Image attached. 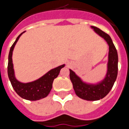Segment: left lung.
<instances>
[{"mask_svg": "<svg viewBox=\"0 0 129 129\" xmlns=\"http://www.w3.org/2000/svg\"><path fill=\"white\" fill-rule=\"evenodd\" d=\"M99 35L104 38L109 45V54L108 63V72L104 81L96 85L83 83L81 78L69 69V77L76 95L87 101H96L103 99L109 93L117 76L118 55L116 48L110 37L105 32L95 26H92Z\"/></svg>", "mask_w": 129, "mask_h": 129, "instance_id": "1", "label": "left lung"}]
</instances>
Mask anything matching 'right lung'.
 I'll use <instances>...</instances> for the list:
<instances>
[{
	"label": "right lung",
	"instance_id": "1",
	"mask_svg": "<svg viewBox=\"0 0 129 129\" xmlns=\"http://www.w3.org/2000/svg\"><path fill=\"white\" fill-rule=\"evenodd\" d=\"M22 34L23 33L20 34L17 37L16 41L14 42L10 48V51L9 53V57H8V77L10 78V81L14 89L21 98L30 100V101L40 100L41 99L44 98L48 96L49 92H51L52 89L53 82L55 78L57 77V76L60 73V69L64 67V64L51 69L47 74H46L44 76H43L42 77L39 78L37 81L31 82V83H20L14 77L12 56V51L14 48V46Z\"/></svg>",
	"mask_w": 129,
	"mask_h": 129
}]
</instances>
